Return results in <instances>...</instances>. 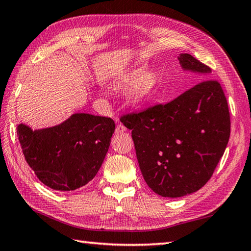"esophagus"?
Here are the masks:
<instances>
[{"mask_svg":"<svg viewBox=\"0 0 251 251\" xmlns=\"http://www.w3.org/2000/svg\"><path fill=\"white\" fill-rule=\"evenodd\" d=\"M125 131H126V126L124 125H121V124L117 125V127H116V133H117V134H120V133L125 132Z\"/></svg>","mask_w":251,"mask_h":251,"instance_id":"1","label":"esophagus"}]
</instances>
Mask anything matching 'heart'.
Masks as SVG:
<instances>
[{
	"label": "heart",
	"mask_w": 251,
	"mask_h": 251,
	"mask_svg": "<svg viewBox=\"0 0 251 251\" xmlns=\"http://www.w3.org/2000/svg\"><path fill=\"white\" fill-rule=\"evenodd\" d=\"M159 83V76L155 73H148L145 66H140L126 74L119 83L122 89L134 87L131 93V101L134 104H141L153 97Z\"/></svg>",
	"instance_id": "b5f03b06"
}]
</instances>
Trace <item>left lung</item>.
Masks as SVG:
<instances>
[{"label":"left lung","mask_w":251,"mask_h":251,"mask_svg":"<svg viewBox=\"0 0 251 251\" xmlns=\"http://www.w3.org/2000/svg\"><path fill=\"white\" fill-rule=\"evenodd\" d=\"M183 70L206 78L210 68L189 53ZM132 130L145 181L159 196L179 198L198 191L213 176L229 142V106L218 80L206 78L171 102L120 117Z\"/></svg>","instance_id":"8db88e82"}]
</instances>
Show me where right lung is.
I'll list each match as a JSON object with an SVG mask.
<instances>
[{"label": "right lung", "instance_id": "add662e5", "mask_svg": "<svg viewBox=\"0 0 251 251\" xmlns=\"http://www.w3.org/2000/svg\"><path fill=\"white\" fill-rule=\"evenodd\" d=\"M115 122L107 117L74 114L63 124L32 131L17 126L25 159L44 185L76 190L92 180L106 155Z\"/></svg>", "mask_w": 251, "mask_h": 251}]
</instances>
